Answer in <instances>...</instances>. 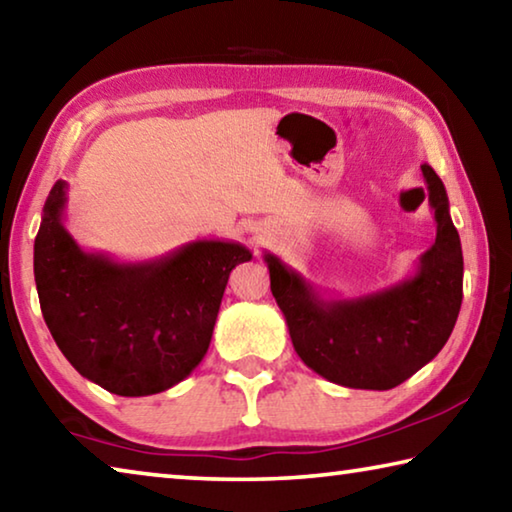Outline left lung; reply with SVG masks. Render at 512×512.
I'll use <instances>...</instances> for the list:
<instances>
[{"mask_svg":"<svg viewBox=\"0 0 512 512\" xmlns=\"http://www.w3.org/2000/svg\"><path fill=\"white\" fill-rule=\"evenodd\" d=\"M436 241L411 277L359 298H323L311 282L271 253V291L298 357L327 381L388 391L436 357L463 300L461 237L449 216L443 180L422 164Z\"/></svg>","mask_w":512,"mask_h":512,"instance_id":"obj_1","label":"left lung"}]
</instances>
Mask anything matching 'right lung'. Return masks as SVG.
I'll return each mask as SVG.
<instances>
[{
  "label": "right lung",
  "instance_id": "1",
  "mask_svg": "<svg viewBox=\"0 0 512 512\" xmlns=\"http://www.w3.org/2000/svg\"><path fill=\"white\" fill-rule=\"evenodd\" d=\"M67 183L42 207L33 273L45 323L65 359L106 391L144 397L189 377L210 348L230 271L253 253L198 239L149 262L88 253L69 235Z\"/></svg>",
  "mask_w": 512,
  "mask_h": 512
}]
</instances>
